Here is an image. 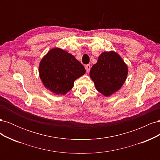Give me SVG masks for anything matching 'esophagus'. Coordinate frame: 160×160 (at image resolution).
Here are the masks:
<instances>
[{
  "label": "esophagus",
  "mask_w": 160,
  "mask_h": 160,
  "mask_svg": "<svg viewBox=\"0 0 160 160\" xmlns=\"http://www.w3.org/2000/svg\"><path fill=\"white\" fill-rule=\"evenodd\" d=\"M85 69H86V71L89 72L90 69H91V65H85Z\"/></svg>",
  "instance_id": "obj_1"
}]
</instances>
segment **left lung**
I'll use <instances>...</instances> for the list:
<instances>
[{
	"label": "left lung",
	"instance_id": "1",
	"mask_svg": "<svg viewBox=\"0 0 160 160\" xmlns=\"http://www.w3.org/2000/svg\"><path fill=\"white\" fill-rule=\"evenodd\" d=\"M128 74V65L113 51L101 53L89 72L96 89L105 97L111 96L121 89Z\"/></svg>",
	"mask_w": 160,
	"mask_h": 160
}]
</instances>
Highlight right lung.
<instances>
[{
	"mask_svg": "<svg viewBox=\"0 0 160 160\" xmlns=\"http://www.w3.org/2000/svg\"><path fill=\"white\" fill-rule=\"evenodd\" d=\"M38 72L47 89L57 95H65L72 88L74 81L85 73V69L73 55L55 47L42 58Z\"/></svg>",
	"mask_w": 160,
	"mask_h": 160,
	"instance_id": "1",
	"label": "right lung"
}]
</instances>
